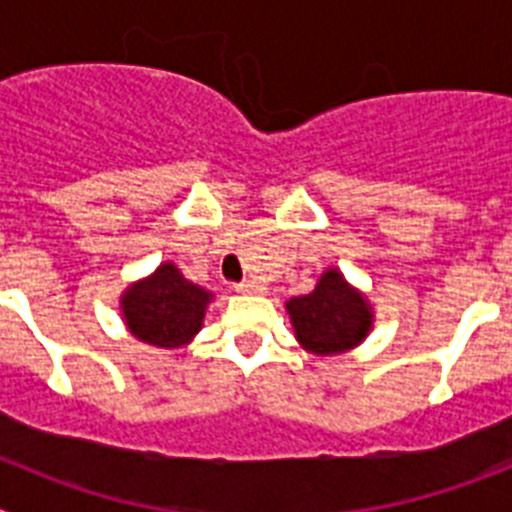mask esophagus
Masks as SVG:
<instances>
[{
    "instance_id": "1",
    "label": "esophagus",
    "mask_w": 512,
    "mask_h": 512,
    "mask_svg": "<svg viewBox=\"0 0 512 512\" xmlns=\"http://www.w3.org/2000/svg\"><path fill=\"white\" fill-rule=\"evenodd\" d=\"M238 292H243V295H264V284H259V282H241L238 284Z\"/></svg>"
}]
</instances>
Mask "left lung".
I'll use <instances>...</instances> for the list:
<instances>
[{"mask_svg":"<svg viewBox=\"0 0 512 512\" xmlns=\"http://www.w3.org/2000/svg\"><path fill=\"white\" fill-rule=\"evenodd\" d=\"M284 307L300 346L315 356L346 354L374 328L372 302L336 266L320 274L310 295L292 297Z\"/></svg>","mask_w":512,"mask_h":512,"instance_id":"obj_1","label":"left lung"}]
</instances>
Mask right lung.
<instances>
[{
    "label": "right lung",
    "mask_w": 512,
    "mask_h": 512,
    "mask_svg": "<svg viewBox=\"0 0 512 512\" xmlns=\"http://www.w3.org/2000/svg\"><path fill=\"white\" fill-rule=\"evenodd\" d=\"M210 289L189 282L171 261L158 264L120 295L122 323L130 336L156 348H182L194 341L205 323Z\"/></svg>",
    "instance_id": "1"
}]
</instances>
